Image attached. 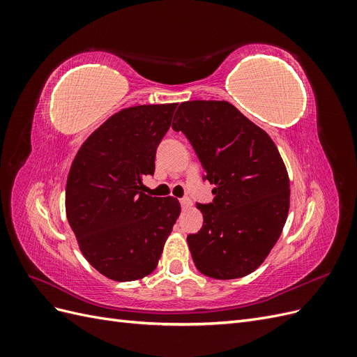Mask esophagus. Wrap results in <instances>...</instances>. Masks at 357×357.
Returning a JSON list of instances; mask_svg holds the SVG:
<instances>
[{
	"label": "esophagus",
	"instance_id": "34e87169",
	"mask_svg": "<svg viewBox=\"0 0 357 357\" xmlns=\"http://www.w3.org/2000/svg\"><path fill=\"white\" fill-rule=\"evenodd\" d=\"M180 204H181V207H183V208H189V207H190V204H192V201H190L189 198H181V199H180Z\"/></svg>",
	"mask_w": 357,
	"mask_h": 357
}]
</instances>
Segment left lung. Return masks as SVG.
I'll use <instances>...</instances> for the list:
<instances>
[{
    "instance_id": "obj_1",
    "label": "left lung",
    "mask_w": 357,
    "mask_h": 357,
    "mask_svg": "<svg viewBox=\"0 0 357 357\" xmlns=\"http://www.w3.org/2000/svg\"><path fill=\"white\" fill-rule=\"evenodd\" d=\"M172 129L190 142L214 199L188 244L198 271L218 280L248 275L282 235L290 204L284 162L264 129L228 101H186Z\"/></svg>"
}]
</instances>
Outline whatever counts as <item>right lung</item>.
Returning a JSON list of instances; mask_svg holds the SVG:
<instances>
[{
    "label": "right lung",
    "instance_id": "obj_1",
    "mask_svg": "<svg viewBox=\"0 0 357 357\" xmlns=\"http://www.w3.org/2000/svg\"><path fill=\"white\" fill-rule=\"evenodd\" d=\"M177 104L135 105L93 131L75 155L67 178L66 211L83 256L114 282L155 271L180 202L144 193L156 149Z\"/></svg>",
    "mask_w": 357,
    "mask_h": 357
}]
</instances>
